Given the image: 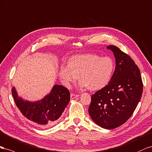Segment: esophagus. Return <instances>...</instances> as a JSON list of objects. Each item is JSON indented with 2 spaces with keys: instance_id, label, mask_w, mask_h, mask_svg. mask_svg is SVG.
<instances>
[{
  "instance_id": "obj_1",
  "label": "esophagus",
  "mask_w": 152,
  "mask_h": 152,
  "mask_svg": "<svg viewBox=\"0 0 152 152\" xmlns=\"http://www.w3.org/2000/svg\"><path fill=\"white\" fill-rule=\"evenodd\" d=\"M70 96H71V99H75L77 97H79V95H76V94H71Z\"/></svg>"
}]
</instances>
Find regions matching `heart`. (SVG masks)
<instances>
[{"label": "heart", "instance_id": "obj_1", "mask_svg": "<svg viewBox=\"0 0 152 152\" xmlns=\"http://www.w3.org/2000/svg\"><path fill=\"white\" fill-rule=\"evenodd\" d=\"M115 62L110 57L96 54L73 56L67 66H62L59 76L65 84L75 83L79 77L80 87L99 90L109 83L115 69Z\"/></svg>", "mask_w": 152, "mask_h": 152}]
</instances>
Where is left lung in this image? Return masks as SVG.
Masks as SVG:
<instances>
[{
    "label": "left lung",
    "mask_w": 152,
    "mask_h": 152,
    "mask_svg": "<svg viewBox=\"0 0 152 152\" xmlns=\"http://www.w3.org/2000/svg\"><path fill=\"white\" fill-rule=\"evenodd\" d=\"M106 48L113 53L115 69L108 85L92 95L88 113L99 126L113 129L133 114L141 100L143 85L140 69L129 55L115 46Z\"/></svg>",
    "instance_id": "1"
}]
</instances>
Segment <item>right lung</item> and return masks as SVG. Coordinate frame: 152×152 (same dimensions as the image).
Masks as SVG:
<instances>
[{
	"label": "right lung",
	"mask_w": 152,
	"mask_h": 152,
	"mask_svg": "<svg viewBox=\"0 0 152 152\" xmlns=\"http://www.w3.org/2000/svg\"><path fill=\"white\" fill-rule=\"evenodd\" d=\"M12 95L22 115L41 128L53 125L70 101V93L62 85H55L49 94L40 100L30 101L18 95L15 86Z\"/></svg>",
	"instance_id": "add662e5"
}]
</instances>
